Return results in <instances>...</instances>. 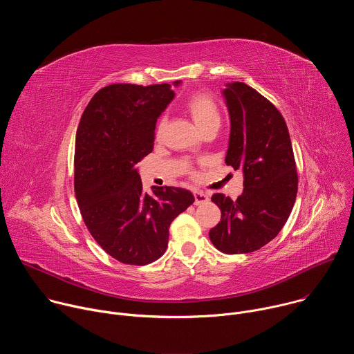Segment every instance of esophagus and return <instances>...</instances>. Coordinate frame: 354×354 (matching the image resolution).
I'll use <instances>...</instances> for the list:
<instances>
[{"label": "esophagus", "mask_w": 354, "mask_h": 354, "mask_svg": "<svg viewBox=\"0 0 354 354\" xmlns=\"http://www.w3.org/2000/svg\"><path fill=\"white\" fill-rule=\"evenodd\" d=\"M210 200V196L205 192H194V205H201V203H206V201Z\"/></svg>", "instance_id": "1"}]
</instances>
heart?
I'll return each instance as SVG.
<instances>
[{
	"label": "heart",
	"instance_id": "1",
	"mask_svg": "<svg viewBox=\"0 0 354 354\" xmlns=\"http://www.w3.org/2000/svg\"><path fill=\"white\" fill-rule=\"evenodd\" d=\"M185 109L196 123V126L203 133L207 129H218L221 123L220 108L216 99L207 92H194L185 102ZM167 119L162 118L158 123V134L164 130Z\"/></svg>",
	"mask_w": 354,
	"mask_h": 354
}]
</instances>
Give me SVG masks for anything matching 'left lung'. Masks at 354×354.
Returning <instances> with one entry per match:
<instances>
[{
	"mask_svg": "<svg viewBox=\"0 0 354 354\" xmlns=\"http://www.w3.org/2000/svg\"><path fill=\"white\" fill-rule=\"evenodd\" d=\"M223 96L231 122L225 164L242 171L243 190L236 200L213 194L221 221L209 236L224 254H249L286 224L298 176L287 124L270 100L243 82L227 84Z\"/></svg>",
	"mask_w": 354,
	"mask_h": 354,
	"instance_id": "8db88e82",
	"label": "left lung"
}]
</instances>
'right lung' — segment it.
<instances>
[{
	"mask_svg": "<svg viewBox=\"0 0 354 354\" xmlns=\"http://www.w3.org/2000/svg\"><path fill=\"white\" fill-rule=\"evenodd\" d=\"M174 96L169 84L108 85L89 100L77 129L74 189L81 216L100 248L126 265L161 258L171 223L194 201L182 187L153 186V194L145 193L136 167L153 151L157 119Z\"/></svg>",
	"mask_w": 354,
	"mask_h": 354,
	"instance_id": "add662e5",
	"label": "right lung"
}]
</instances>
